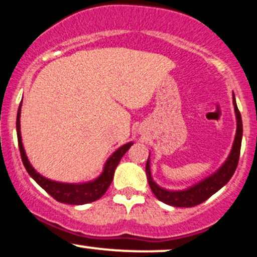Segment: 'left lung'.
<instances>
[{
	"mask_svg": "<svg viewBox=\"0 0 257 257\" xmlns=\"http://www.w3.org/2000/svg\"><path fill=\"white\" fill-rule=\"evenodd\" d=\"M233 106H234L235 119H237V131H235L234 141L229 152L228 157L223 162L216 172L209 175L208 178L203 179L202 181L197 182L196 185L190 186L185 190L173 191L161 187L153 180L151 175V168H150V156L146 163V175L149 180V185L151 187L153 194L157 197L158 200L166 203L168 205L179 206V208H191V206L198 205L203 203L209 197L216 193L220 188H222L237 169L238 161H239V153L241 146V138H243V123H241L240 112L237 107L235 98L233 96Z\"/></svg>",
	"mask_w": 257,
	"mask_h": 257,
	"instance_id": "1",
	"label": "left lung"
}]
</instances>
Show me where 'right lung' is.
Listing matches in <instances>:
<instances>
[{
	"instance_id": "right-lung-1",
	"label": "right lung",
	"mask_w": 257,
	"mask_h": 257,
	"mask_svg": "<svg viewBox=\"0 0 257 257\" xmlns=\"http://www.w3.org/2000/svg\"><path fill=\"white\" fill-rule=\"evenodd\" d=\"M20 112H22V102H20L17 114V135L23 164H24L29 175H30L47 193L51 194L53 198L60 203L82 205L101 198L106 191H107L108 186L111 185L112 180H113L114 170H116L117 166H118L120 158L124 156V153L128 151L129 149H131L133 143L124 144V145L118 147L116 151L112 153L110 157L107 158V161L105 162L101 174H100L96 179L90 180V181L87 182H81V184H69V182L54 181V180L44 178L43 175L37 173L36 170H35V168L31 166L28 156H26L24 145H23L22 141V132H20Z\"/></svg>"
}]
</instances>
